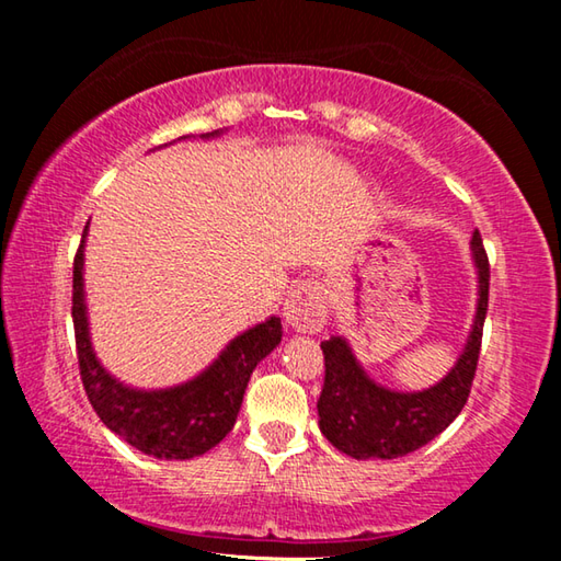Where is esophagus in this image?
<instances>
[{"label": "esophagus", "mask_w": 561, "mask_h": 561, "mask_svg": "<svg viewBox=\"0 0 561 561\" xmlns=\"http://www.w3.org/2000/svg\"><path fill=\"white\" fill-rule=\"evenodd\" d=\"M329 317V299L324 284L317 279L299 282L284 301V321L299 334H317Z\"/></svg>", "instance_id": "esophagus-1"}]
</instances>
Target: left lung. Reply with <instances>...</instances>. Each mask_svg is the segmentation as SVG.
Here are the masks:
<instances>
[{
    "instance_id": "left-lung-1",
    "label": "left lung",
    "mask_w": 561,
    "mask_h": 561,
    "mask_svg": "<svg viewBox=\"0 0 561 561\" xmlns=\"http://www.w3.org/2000/svg\"><path fill=\"white\" fill-rule=\"evenodd\" d=\"M470 244L478 267V311L458 364L440 383L415 393L391 391L366 376L346 339L321 341L327 371L317 403L319 428L341 453L356 460L403 458L440 435L468 403L490 294V262L480 232H472Z\"/></svg>"
}]
</instances>
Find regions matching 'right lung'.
<instances>
[{
	"label": "right lung",
	"instance_id": "add662e5",
	"mask_svg": "<svg viewBox=\"0 0 561 561\" xmlns=\"http://www.w3.org/2000/svg\"><path fill=\"white\" fill-rule=\"evenodd\" d=\"M217 133H205V138ZM71 301L76 356L93 411L133 448L160 460H190L215 448L232 431L252 371L282 341V321L270 317L232 339L193 381L163 391H138L116 381L93 354L83 299V240L73 257Z\"/></svg>",
	"mask_w": 561,
	"mask_h": 561
}]
</instances>
